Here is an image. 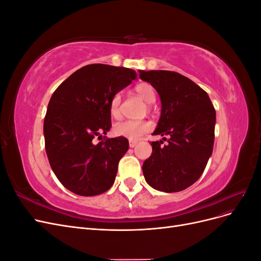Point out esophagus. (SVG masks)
I'll list each match as a JSON object with an SVG mask.
<instances>
[{
  "label": "esophagus",
  "instance_id": "esophagus-1",
  "mask_svg": "<svg viewBox=\"0 0 261 261\" xmlns=\"http://www.w3.org/2000/svg\"><path fill=\"white\" fill-rule=\"evenodd\" d=\"M137 145V141L136 140H129V147L130 148H134Z\"/></svg>",
  "mask_w": 261,
  "mask_h": 261
}]
</instances>
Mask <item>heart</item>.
<instances>
[{"label": "heart", "instance_id": "heart-1", "mask_svg": "<svg viewBox=\"0 0 261 261\" xmlns=\"http://www.w3.org/2000/svg\"><path fill=\"white\" fill-rule=\"evenodd\" d=\"M135 91L143 98L147 103H153L156 100V92L154 87L149 83H140L135 87ZM109 111L112 117L120 118L121 111V96L118 93L114 94L112 99L110 100ZM153 128V125L150 121L140 120V121H132L126 120L118 122L114 125L113 132L116 136L125 137L130 140H137L145 134L149 133Z\"/></svg>", "mask_w": 261, "mask_h": 261}]
</instances>
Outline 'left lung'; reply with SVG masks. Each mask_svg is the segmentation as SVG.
Segmentation results:
<instances>
[{"instance_id":"1","label":"left lung","mask_w":261,"mask_h":261,"mask_svg":"<svg viewBox=\"0 0 261 261\" xmlns=\"http://www.w3.org/2000/svg\"><path fill=\"white\" fill-rule=\"evenodd\" d=\"M161 99V116L152 153L143 164L147 183L156 191H184L206 169L215 141L216 110L208 93L189 78L171 70H139Z\"/></svg>"}]
</instances>
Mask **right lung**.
<instances>
[{
  "label": "right lung",
  "instance_id": "obj_1",
  "mask_svg": "<svg viewBox=\"0 0 261 261\" xmlns=\"http://www.w3.org/2000/svg\"><path fill=\"white\" fill-rule=\"evenodd\" d=\"M135 80L134 69L90 64L53 92L43 123L44 146L54 174L68 191L96 196L113 185L128 140L100 138L112 125L110 100ZM94 138L101 141L96 144Z\"/></svg>",
  "mask_w": 261,
  "mask_h": 261
}]
</instances>
